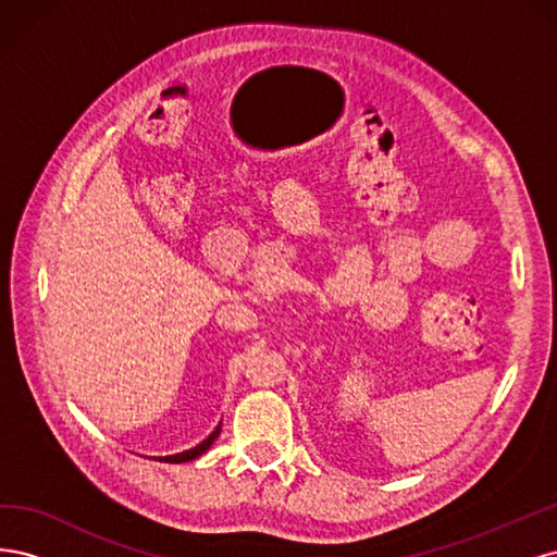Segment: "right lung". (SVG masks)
Instances as JSON below:
<instances>
[{"mask_svg": "<svg viewBox=\"0 0 557 557\" xmlns=\"http://www.w3.org/2000/svg\"><path fill=\"white\" fill-rule=\"evenodd\" d=\"M218 434H221V425H218L205 442H199L197 446H193V448H188V450H181V453H174V455H158L156 460H160V462H190V460H195V458H199L201 453H207L209 448H211V444L218 440Z\"/></svg>", "mask_w": 557, "mask_h": 557, "instance_id": "add662e5", "label": "right lung"}]
</instances>
